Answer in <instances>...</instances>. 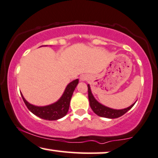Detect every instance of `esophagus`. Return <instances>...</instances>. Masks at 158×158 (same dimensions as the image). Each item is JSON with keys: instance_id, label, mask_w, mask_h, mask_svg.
<instances>
[{"instance_id": "34e87169", "label": "esophagus", "mask_w": 158, "mask_h": 158, "mask_svg": "<svg viewBox=\"0 0 158 158\" xmlns=\"http://www.w3.org/2000/svg\"><path fill=\"white\" fill-rule=\"evenodd\" d=\"M86 76H84V75H82L81 77V81H84L85 80H86Z\"/></svg>"}]
</instances>
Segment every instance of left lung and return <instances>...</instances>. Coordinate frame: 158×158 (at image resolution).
I'll return each instance as SVG.
<instances>
[{
    "instance_id": "obj_1",
    "label": "left lung",
    "mask_w": 158,
    "mask_h": 158,
    "mask_svg": "<svg viewBox=\"0 0 158 158\" xmlns=\"http://www.w3.org/2000/svg\"><path fill=\"white\" fill-rule=\"evenodd\" d=\"M88 96H89V104L91 109H92V111L95 113L98 116L103 117V118H119L123 115L125 113H127L128 111L130 110L132 108L133 106L135 105V103H133L132 105H131L129 107L123 109H113L109 107L105 106L101 104L99 102H98L95 100V98H94L93 94H92L91 92V89L89 85L88 84Z\"/></svg>"
}]
</instances>
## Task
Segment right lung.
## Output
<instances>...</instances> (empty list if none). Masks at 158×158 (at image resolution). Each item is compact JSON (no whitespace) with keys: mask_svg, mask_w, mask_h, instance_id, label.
Segmentation results:
<instances>
[{"mask_svg":"<svg viewBox=\"0 0 158 158\" xmlns=\"http://www.w3.org/2000/svg\"><path fill=\"white\" fill-rule=\"evenodd\" d=\"M78 79H76L69 83L60 99L53 104L46 106H36L31 105L26 101L22 94L21 96L28 109L35 115L44 120H56L67 114L72 94L78 83Z\"/></svg>","mask_w":158,"mask_h":158,"instance_id":"1","label":"right lung"}]
</instances>
